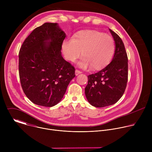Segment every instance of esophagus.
Wrapping results in <instances>:
<instances>
[{
  "label": "esophagus",
  "mask_w": 152,
  "mask_h": 152,
  "mask_svg": "<svg viewBox=\"0 0 152 152\" xmlns=\"http://www.w3.org/2000/svg\"><path fill=\"white\" fill-rule=\"evenodd\" d=\"M80 73H82V72H81L80 71L77 70H75V75H76V76H77V75H79L80 74Z\"/></svg>",
  "instance_id": "obj_1"
}]
</instances>
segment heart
Masks as SVG:
<instances>
[{"mask_svg": "<svg viewBox=\"0 0 152 152\" xmlns=\"http://www.w3.org/2000/svg\"><path fill=\"white\" fill-rule=\"evenodd\" d=\"M115 42L110 35L95 30L79 32L73 38L64 39L62 50L64 57L74 62L81 55L83 56L77 62L83 69L91 67L94 70H101L109 64L115 52Z\"/></svg>", "mask_w": 152, "mask_h": 152, "instance_id": "heart-1", "label": "heart"}]
</instances>
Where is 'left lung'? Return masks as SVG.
<instances>
[{"label":"left lung","instance_id":"1","mask_svg":"<svg viewBox=\"0 0 152 152\" xmlns=\"http://www.w3.org/2000/svg\"><path fill=\"white\" fill-rule=\"evenodd\" d=\"M115 41L112 61L99 72L88 76L85 88L88 102L93 106L102 107L117 102L124 93L128 77V59L120 37L109 29Z\"/></svg>","mask_w":152,"mask_h":152}]
</instances>
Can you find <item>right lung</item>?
Here are the masks:
<instances>
[{"label":"right lung","mask_w":152,"mask_h":152,"mask_svg":"<svg viewBox=\"0 0 152 152\" xmlns=\"http://www.w3.org/2000/svg\"><path fill=\"white\" fill-rule=\"evenodd\" d=\"M66 37L58 23H45L31 32L20 48L21 87L26 97L37 105L57 104L75 77L74 67L61 55Z\"/></svg>","instance_id":"obj_1"}]
</instances>
